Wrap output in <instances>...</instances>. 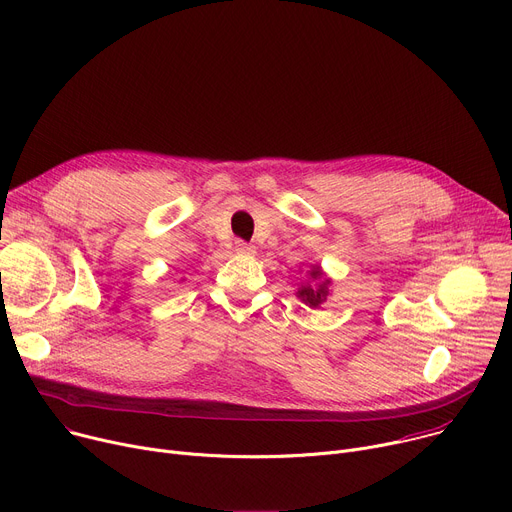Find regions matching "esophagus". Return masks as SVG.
Here are the masks:
<instances>
[{
  "mask_svg": "<svg viewBox=\"0 0 512 512\" xmlns=\"http://www.w3.org/2000/svg\"><path fill=\"white\" fill-rule=\"evenodd\" d=\"M235 251L241 253V255H253V253H255V247L247 245L245 241H237V243H235Z\"/></svg>",
  "mask_w": 512,
  "mask_h": 512,
  "instance_id": "obj_1",
  "label": "esophagus"
}]
</instances>
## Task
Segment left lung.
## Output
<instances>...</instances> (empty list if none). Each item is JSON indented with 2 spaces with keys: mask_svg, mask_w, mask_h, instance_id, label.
Here are the masks:
<instances>
[{
  "mask_svg": "<svg viewBox=\"0 0 512 512\" xmlns=\"http://www.w3.org/2000/svg\"><path fill=\"white\" fill-rule=\"evenodd\" d=\"M306 275H308L310 284H302V286L298 288L296 296H298L304 304L316 308V306H320L322 302H327L331 280H327V277L322 275V271H320L318 265H312V267L306 271Z\"/></svg>",
  "mask_w": 512,
  "mask_h": 512,
  "instance_id": "obj_1",
  "label": "left lung"
}]
</instances>
